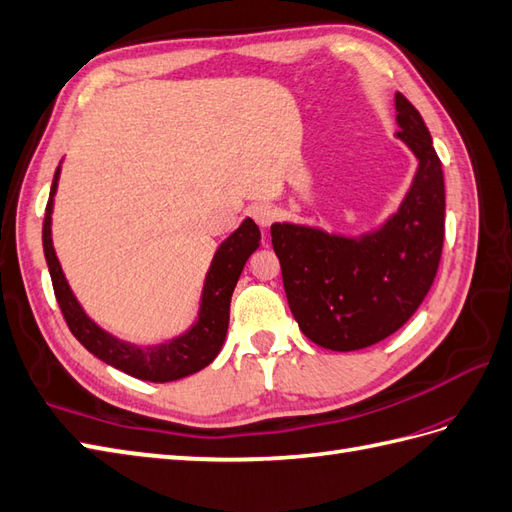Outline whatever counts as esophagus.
<instances>
[{"instance_id": "1", "label": "esophagus", "mask_w": 512, "mask_h": 512, "mask_svg": "<svg viewBox=\"0 0 512 512\" xmlns=\"http://www.w3.org/2000/svg\"><path fill=\"white\" fill-rule=\"evenodd\" d=\"M249 213H252L254 221L258 223L260 228H269L273 219H276V208H273L271 204H254Z\"/></svg>"}]
</instances>
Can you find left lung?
I'll list each match as a JSON object with an SVG mask.
<instances>
[{
    "label": "left lung",
    "mask_w": 512,
    "mask_h": 512,
    "mask_svg": "<svg viewBox=\"0 0 512 512\" xmlns=\"http://www.w3.org/2000/svg\"><path fill=\"white\" fill-rule=\"evenodd\" d=\"M400 139L417 171L395 213L363 234L276 221L271 243L291 313L310 341L334 352L376 345L413 317L439 269L445 232L441 160L417 108L395 93Z\"/></svg>",
    "instance_id": "obj_1"
}]
</instances>
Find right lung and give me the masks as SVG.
Here are the masks:
<instances>
[{
    "label": "right lung",
    "mask_w": 512,
    "mask_h": 512,
    "mask_svg": "<svg viewBox=\"0 0 512 512\" xmlns=\"http://www.w3.org/2000/svg\"><path fill=\"white\" fill-rule=\"evenodd\" d=\"M60 165L54 173L52 189L45 208L43 221V252L52 276L54 293L58 306L62 310L71 334L99 360L115 367L132 378L147 382H173L208 367L221 352L223 341L228 334L230 323V299L234 286L239 282L241 271L260 245V230L252 219H243L226 241L217 249L210 260V267L204 276L202 293L197 299V315L193 323L184 332L169 336L156 343H132L119 339L117 334L106 328L86 313L78 302L76 293L65 278L60 267L52 241V215H54V197L58 191Z\"/></svg>",
    "instance_id": "add662e5"
}]
</instances>
